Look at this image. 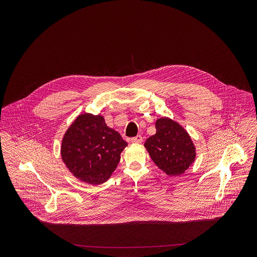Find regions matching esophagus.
Returning <instances> with one entry per match:
<instances>
[{
    "label": "esophagus",
    "instance_id": "esophagus-1",
    "mask_svg": "<svg viewBox=\"0 0 257 257\" xmlns=\"http://www.w3.org/2000/svg\"><path fill=\"white\" fill-rule=\"evenodd\" d=\"M130 141L133 142V143H141V142L143 141V138H142L141 135H137V136H135V137H132V138L130 139Z\"/></svg>",
    "mask_w": 257,
    "mask_h": 257
}]
</instances>
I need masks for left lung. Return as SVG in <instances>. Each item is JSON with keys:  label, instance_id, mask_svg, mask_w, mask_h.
Segmentation results:
<instances>
[{"label": "left lung", "instance_id": "left-lung-1", "mask_svg": "<svg viewBox=\"0 0 257 257\" xmlns=\"http://www.w3.org/2000/svg\"><path fill=\"white\" fill-rule=\"evenodd\" d=\"M157 132L145 141L154 163L167 175L184 173L195 159V148L188 133L179 124L168 118L159 119Z\"/></svg>", "mask_w": 257, "mask_h": 257}]
</instances>
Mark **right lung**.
<instances>
[{"instance_id": "1", "label": "right lung", "mask_w": 257, "mask_h": 257, "mask_svg": "<svg viewBox=\"0 0 257 257\" xmlns=\"http://www.w3.org/2000/svg\"><path fill=\"white\" fill-rule=\"evenodd\" d=\"M126 146L127 142L105 125L101 116L83 114L67 130L61 153L73 175L98 185L111 177Z\"/></svg>"}]
</instances>
